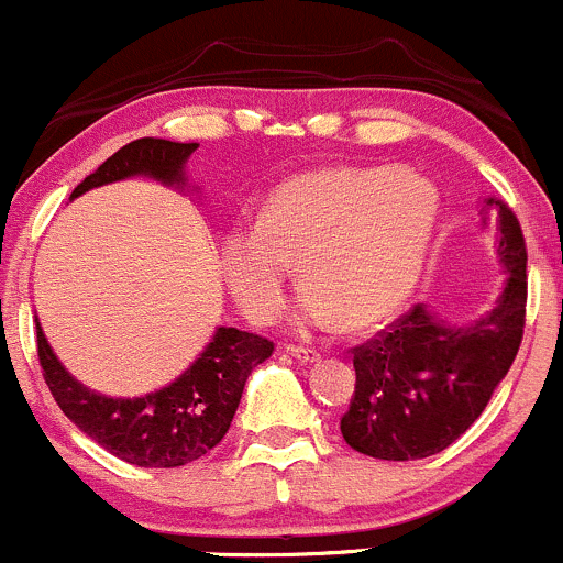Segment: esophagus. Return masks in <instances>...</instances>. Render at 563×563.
Instances as JSON below:
<instances>
[{"label":"esophagus","instance_id":"34e87169","mask_svg":"<svg viewBox=\"0 0 563 563\" xmlns=\"http://www.w3.org/2000/svg\"><path fill=\"white\" fill-rule=\"evenodd\" d=\"M284 352L292 354L295 360L303 362V365H313V362L322 360V354H319L317 349H306V346H284Z\"/></svg>","mask_w":563,"mask_h":563}]
</instances>
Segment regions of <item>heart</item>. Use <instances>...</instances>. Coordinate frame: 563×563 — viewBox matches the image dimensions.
I'll return each instance as SVG.
<instances>
[{
  "label": "heart",
  "instance_id": "obj_1",
  "mask_svg": "<svg viewBox=\"0 0 563 563\" xmlns=\"http://www.w3.org/2000/svg\"><path fill=\"white\" fill-rule=\"evenodd\" d=\"M438 220V190L413 172L322 168L271 196L255 231L222 244L235 303L255 322L284 306L287 265L306 292L298 328H365L395 311L419 282Z\"/></svg>",
  "mask_w": 563,
  "mask_h": 563
}]
</instances>
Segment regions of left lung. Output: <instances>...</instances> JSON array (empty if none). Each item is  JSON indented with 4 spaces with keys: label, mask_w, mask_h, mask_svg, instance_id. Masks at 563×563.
I'll list each match as a JSON object with an SVG mask.
<instances>
[{
    "label": "left lung",
    "mask_w": 563,
    "mask_h": 563,
    "mask_svg": "<svg viewBox=\"0 0 563 563\" xmlns=\"http://www.w3.org/2000/svg\"><path fill=\"white\" fill-rule=\"evenodd\" d=\"M483 211L497 214V255L507 271L497 306L456 328L419 303L354 349L356 384L341 419L354 451L408 462L449 449L510 371L526 322V241L505 201L483 198Z\"/></svg>",
    "instance_id": "1"
}]
</instances>
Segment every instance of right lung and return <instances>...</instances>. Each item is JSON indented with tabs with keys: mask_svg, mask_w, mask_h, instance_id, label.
<instances>
[{
	"mask_svg": "<svg viewBox=\"0 0 563 563\" xmlns=\"http://www.w3.org/2000/svg\"><path fill=\"white\" fill-rule=\"evenodd\" d=\"M198 144L144 136L120 147L71 198L129 177H150L168 187L187 185L185 163ZM37 354L47 389L58 408L90 440L136 467H183L214 449L231 429L246 378L274 354L268 338L217 328L209 346L179 378L144 397H107L88 389L53 354L37 322Z\"/></svg>",
	"mask_w": 563,
	"mask_h": 563,
	"instance_id": "right-lung-1",
	"label": "right lung"
}]
</instances>
